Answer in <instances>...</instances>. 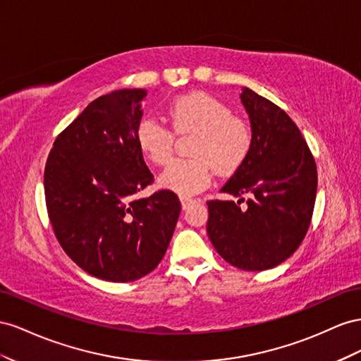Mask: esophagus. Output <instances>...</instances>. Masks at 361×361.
Here are the masks:
<instances>
[{
  "mask_svg": "<svg viewBox=\"0 0 361 361\" xmlns=\"http://www.w3.org/2000/svg\"><path fill=\"white\" fill-rule=\"evenodd\" d=\"M180 201H181V205H183V209H188L190 204H193V202H197V200H193V198H189V197H180Z\"/></svg>",
  "mask_w": 361,
  "mask_h": 361,
  "instance_id": "34e87169",
  "label": "esophagus"
}]
</instances>
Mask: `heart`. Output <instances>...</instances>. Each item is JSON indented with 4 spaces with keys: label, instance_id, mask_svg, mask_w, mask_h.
Returning a JSON list of instances; mask_svg holds the SVG:
<instances>
[{
    "label": "heart",
    "instance_id": "b5f03b06",
    "mask_svg": "<svg viewBox=\"0 0 361 361\" xmlns=\"http://www.w3.org/2000/svg\"><path fill=\"white\" fill-rule=\"evenodd\" d=\"M166 111L177 135L197 133V137L190 148L193 157L173 160L161 172V188L183 197L198 193L212 183L213 169L221 175H231L250 157L254 147L252 126L234 116L233 110L218 98L193 92L175 98ZM136 140L154 164H166L172 159L175 135L160 121L140 119Z\"/></svg>",
    "mask_w": 361,
    "mask_h": 361
}]
</instances>
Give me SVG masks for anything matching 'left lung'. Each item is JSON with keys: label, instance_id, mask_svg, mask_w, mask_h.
<instances>
[{"label": "left lung", "instance_id": "1", "mask_svg": "<svg viewBox=\"0 0 361 361\" xmlns=\"http://www.w3.org/2000/svg\"><path fill=\"white\" fill-rule=\"evenodd\" d=\"M240 99L254 130V147L222 192L250 198L207 201V234L225 262L243 271H266L302 243L313 216L317 169L300 128L284 110L248 87Z\"/></svg>", "mask_w": 361, "mask_h": 361}]
</instances>
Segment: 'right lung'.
<instances>
[{
	"mask_svg": "<svg viewBox=\"0 0 361 361\" xmlns=\"http://www.w3.org/2000/svg\"><path fill=\"white\" fill-rule=\"evenodd\" d=\"M143 89L102 95L56 137L44 172L48 218L69 259L106 281L127 283L161 262L181 204L154 181L136 140Z\"/></svg>",
	"mask_w": 361,
	"mask_h": 361,
	"instance_id": "right-lung-1",
	"label": "right lung"
}]
</instances>
